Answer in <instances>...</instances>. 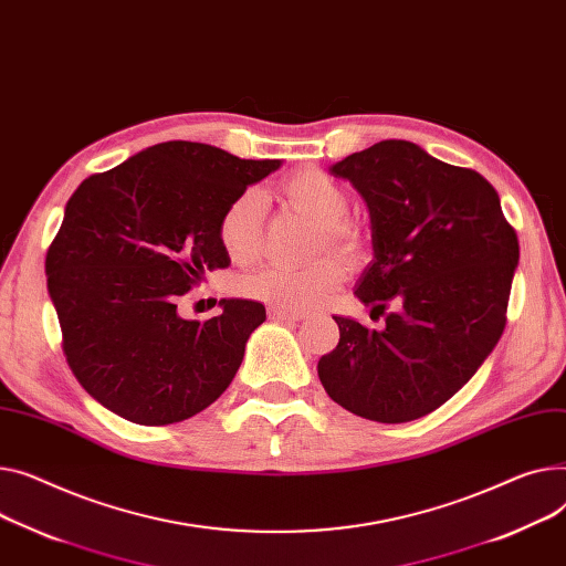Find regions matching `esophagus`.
<instances>
[{
  "label": "esophagus",
  "instance_id": "esophagus-1",
  "mask_svg": "<svg viewBox=\"0 0 566 566\" xmlns=\"http://www.w3.org/2000/svg\"><path fill=\"white\" fill-rule=\"evenodd\" d=\"M269 316L273 321H286V323H295V321H303L305 314L300 312H291V310H282V307H269Z\"/></svg>",
  "mask_w": 566,
  "mask_h": 566
}]
</instances>
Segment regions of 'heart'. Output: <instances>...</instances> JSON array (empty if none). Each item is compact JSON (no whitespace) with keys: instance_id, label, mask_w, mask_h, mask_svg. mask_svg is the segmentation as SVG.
I'll return each mask as SVG.
<instances>
[{"instance_id":"obj_1","label":"heart","mask_w":566,"mask_h":566,"mask_svg":"<svg viewBox=\"0 0 566 566\" xmlns=\"http://www.w3.org/2000/svg\"><path fill=\"white\" fill-rule=\"evenodd\" d=\"M282 196L291 207L321 224L318 248L325 245L353 256L361 248V234L346 220L350 196L325 170L305 168L282 181ZM263 198L256 191L239 193L218 218V241L232 261L248 263L261 250ZM346 280V263L325 256L307 269H286L271 263L243 275L237 286L243 295L282 310H310L323 305Z\"/></svg>"}]
</instances>
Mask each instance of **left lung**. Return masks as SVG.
Wrapping results in <instances>:
<instances>
[{
  "mask_svg": "<svg viewBox=\"0 0 566 566\" xmlns=\"http://www.w3.org/2000/svg\"><path fill=\"white\" fill-rule=\"evenodd\" d=\"M370 216L373 261L355 295L385 329L334 316L338 346L318 359L327 396L361 419L407 423L453 398L505 329L518 241L480 172L380 140L336 161Z\"/></svg>",
  "mask_w": 566,
  "mask_h": 566,
  "instance_id": "obj_1",
  "label": "left lung"
}]
</instances>
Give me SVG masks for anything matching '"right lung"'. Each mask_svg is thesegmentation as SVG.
Instances as JSON below:
<instances>
[{"instance_id":"add662e5","label":"right lung","mask_w":566,"mask_h":566,"mask_svg":"<svg viewBox=\"0 0 566 566\" xmlns=\"http://www.w3.org/2000/svg\"><path fill=\"white\" fill-rule=\"evenodd\" d=\"M280 166L168 140L72 193L45 275L65 359L99 405L138 426H170L230 387L266 310L230 297L200 323L177 305L207 271L230 266L222 209Z\"/></svg>"}]
</instances>
